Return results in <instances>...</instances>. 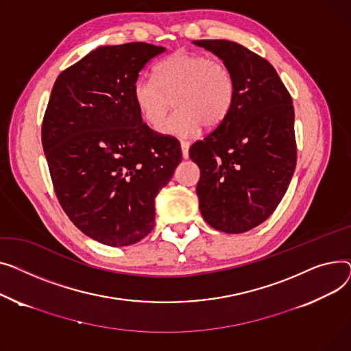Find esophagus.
<instances>
[{
    "mask_svg": "<svg viewBox=\"0 0 351 351\" xmlns=\"http://www.w3.org/2000/svg\"><path fill=\"white\" fill-rule=\"evenodd\" d=\"M181 150H182V157L187 158L189 157V150H190V143L189 141H181Z\"/></svg>",
    "mask_w": 351,
    "mask_h": 351,
    "instance_id": "esophagus-1",
    "label": "esophagus"
}]
</instances>
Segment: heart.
I'll list each match as a JSON object with an SVG mask.
<instances>
[{"label":"heart","mask_w":351,"mask_h":351,"mask_svg":"<svg viewBox=\"0 0 351 351\" xmlns=\"http://www.w3.org/2000/svg\"><path fill=\"white\" fill-rule=\"evenodd\" d=\"M136 106L152 128L177 137L195 136L201 126L215 129L230 114L235 100V79L221 60L180 51L156 68V79L138 77L133 85Z\"/></svg>","instance_id":"obj_1"}]
</instances>
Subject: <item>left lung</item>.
I'll use <instances>...</instances> for the list:
<instances>
[{
    "label": "left lung",
    "mask_w": 351,
    "mask_h": 351,
    "mask_svg": "<svg viewBox=\"0 0 351 351\" xmlns=\"http://www.w3.org/2000/svg\"><path fill=\"white\" fill-rule=\"evenodd\" d=\"M194 44L223 60L235 79V100L218 128L190 147L199 167V211L226 234L250 231L269 218L292 180L298 149L295 109L275 68L232 40Z\"/></svg>",
    "instance_id": "8db88e82"
}]
</instances>
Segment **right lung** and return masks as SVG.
I'll return each instance as SVG.
<instances>
[{"instance_id": "add662e5", "label": "right lung", "mask_w": 351, "mask_h": 351, "mask_svg": "<svg viewBox=\"0 0 351 351\" xmlns=\"http://www.w3.org/2000/svg\"><path fill=\"white\" fill-rule=\"evenodd\" d=\"M166 48L100 47L62 72L43 120V147L62 210L77 230L128 246L154 228V198L182 158L180 141L143 123L140 71Z\"/></svg>"}]
</instances>
